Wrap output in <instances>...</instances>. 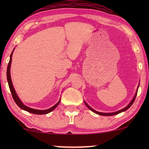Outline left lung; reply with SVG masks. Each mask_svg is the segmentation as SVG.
I'll return each instance as SVG.
<instances>
[{"mask_svg": "<svg viewBox=\"0 0 149 149\" xmlns=\"http://www.w3.org/2000/svg\"><path fill=\"white\" fill-rule=\"evenodd\" d=\"M137 93H138V91H136V95H134V97L133 100H132L131 102H130V103L129 104V105H127V107H126L125 108H124V109H121V110H120V111H117V112H115V113H100V112H97V111H95V110H93V109H92V108H91L90 107H89V106L88 104H87L86 102H85V105H86L87 107H88L89 109H90L91 111H93V113H95L97 114V115H103V116H112V115H117V114H119V113H121V112H123V111H126V110H127L128 109H129V108H130V107H131V106H132V104H133L134 102L135 101V99H136V95H137Z\"/></svg>", "mask_w": 149, "mask_h": 149, "instance_id": "8db88e82", "label": "left lung"}]
</instances>
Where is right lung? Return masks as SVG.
<instances>
[{"mask_svg": "<svg viewBox=\"0 0 149 149\" xmlns=\"http://www.w3.org/2000/svg\"><path fill=\"white\" fill-rule=\"evenodd\" d=\"M12 54H13V52H12L11 56H10V60H9V62L8 64V66H7V81H8V84H9V87L10 89V91H11V93L12 94V96H13V98L15 101V102L17 104V105L19 107L20 109L24 110V111L29 112V113H33V114H36V115H45V114H47L50 112H52V111L56 109V108L58 107V105L60 103V101L58 102L56 104H55L54 107H52L50 109H47V110H44V111H41V110H36V109H31V108L26 107L24 104L22 102L21 100H20L19 97L16 94V92L14 89V87L13 86V84H12V81H11V74H10V67H11V60H12Z\"/></svg>", "mask_w": 149, "mask_h": 149, "instance_id": "1", "label": "right lung"}]
</instances>
